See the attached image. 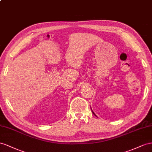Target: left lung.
<instances>
[{
    "label": "left lung",
    "instance_id": "8db88e82",
    "mask_svg": "<svg viewBox=\"0 0 152 152\" xmlns=\"http://www.w3.org/2000/svg\"><path fill=\"white\" fill-rule=\"evenodd\" d=\"M91 110H92V113H93V114H94V115H95V116H96V115H95V113H94V111H92V108H91Z\"/></svg>",
    "mask_w": 152,
    "mask_h": 152
}]
</instances>
